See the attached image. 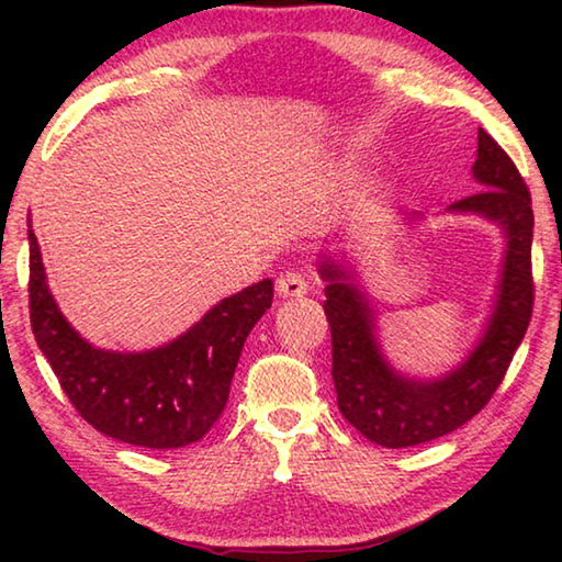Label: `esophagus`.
<instances>
[{"label":"esophagus","mask_w":562,"mask_h":562,"mask_svg":"<svg viewBox=\"0 0 562 562\" xmlns=\"http://www.w3.org/2000/svg\"><path fill=\"white\" fill-rule=\"evenodd\" d=\"M306 289H310V283H306V279L299 271H286L276 279V291H279V296L283 299L304 296Z\"/></svg>","instance_id":"1"}]
</instances>
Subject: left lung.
<instances>
[{"label": "left lung", "instance_id": "left-lung-1", "mask_svg": "<svg viewBox=\"0 0 562 562\" xmlns=\"http://www.w3.org/2000/svg\"><path fill=\"white\" fill-rule=\"evenodd\" d=\"M473 179L479 191L450 204V214H475L504 235V260L496 299L473 350L437 379L396 371L383 356L375 306L356 266L322 252L317 271L325 281V314L333 329V381L342 417L381 448H412L463 427L502 383L514 350L532 317V199L517 166L486 130H479ZM417 225L425 214H404Z\"/></svg>", "mask_w": 562, "mask_h": 562}]
</instances>
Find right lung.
Segmentation results:
<instances>
[{
    "label": "right lung",
    "mask_w": 562,
    "mask_h": 562,
    "mask_svg": "<svg viewBox=\"0 0 562 562\" xmlns=\"http://www.w3.org/2000/svg\"><path fill=\"white\" fill-rule=\"evenodd\" d=\"M27 240L33 335L76 412L102 435L140 448L173 450L202 440L225 409L250 329L271 310L273 281L222 299L158 348L104 350L83 340L58 310L30 225Z\"/></svg>",
    "instance_id": "right-lung-1"
}]
</instances>
